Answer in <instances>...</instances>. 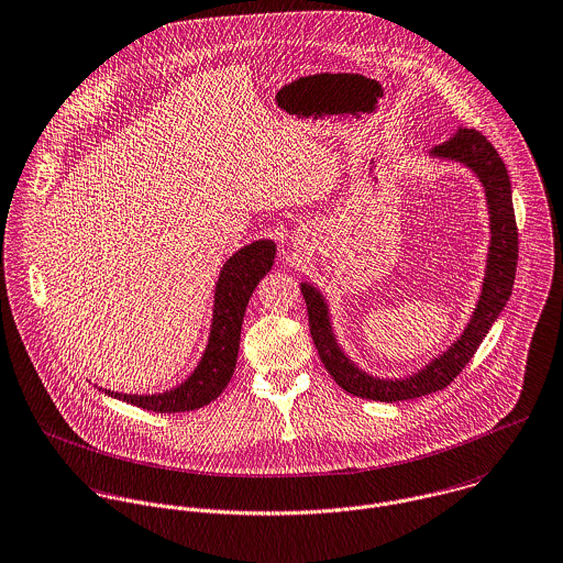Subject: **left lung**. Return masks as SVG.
Returning a JSON list of instances; mask_svg holds the SVG:
<instances>
[{"label": "left lung", "instance_id": "obj_1", "mask_svg": "<svg viewBox=\"0 0 563 563\" xmlns=\"http://www.w3.org/2000/svg\"><path fill=\"white\" fill-rule=\"evenodd\" d=\"M429 156L438 161L460 162L482 181L489 214V246L485 257L482 295L471 321L444 353L429 360L422 368L407 377L384 379L362 371L342 351L333 333L327 299L314 284L303 282L301 292L308 306L310 333L319 349L321 362L342 390L360 399L407 401L446 388L477 353L492 322L498 319L511 297L518 264V230L511 203V181L505 162L500 161L482 132L468 128H460L453 139L433 147Z\"/></svg>", "mask_w": 563, "mask_h": 563}]
</instances>
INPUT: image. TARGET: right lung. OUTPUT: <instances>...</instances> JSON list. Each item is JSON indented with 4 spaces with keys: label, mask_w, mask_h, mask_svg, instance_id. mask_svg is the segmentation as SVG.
Wrapping results in <instances>:
<instances>
[{
    "label": "right lung",
    "mask_w": 563,
    "mask_h": 563,
    "mask_svg": "<svg viewBox=\"0 0 563 563\" xmlns=\"http://www.w3.org/2000/svg\"><path fill=\"white\" fill-rule=\"evenodd\" d=\"M277 244L273 241H255L239 249L221 268L214 290L212 324L206 351L195 371L175 388L161 395H123L103 390L108 397L132 402L147 411L175 413L199 409L214 401L230 384L239 349L244 310L260 279L273 268Z\"/></svg>",
    "instance_id": "1"
}]
</instances>
